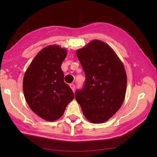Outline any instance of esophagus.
<instances>
[{"label":"esophagus","instance_id":"34e87169","mask_svg":"<svg viewBox=\"0 0 157 157\" xmlns=\"http://www.w3.org/2000/svg\"><path fill=\"white\" fill-rule=\"evenodd\" d=\"M69 86H70V87L71 88V89H72L73 91H75V85H74L73 84H71L70 85H69Z\"/></svg>","mask_w":157,"mask_h":157}]
</instances>
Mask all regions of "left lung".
Returning a JSON list of instances; mask_svg holds the SVG:
<instances>
[{"instance_id":"1","label":"left lung","mask_w":157,"mask_h":157,"mask_svg":"<svg viewBox=\"0 0 157 157\" xmlns=\"http://www.w3.org/2000/svg\"><path fill=\"white\" fill-rule=\"evenodd\" d=\"M76 55L86 77L82 89L75 91L77 102L89 121H107L121 108L125 96L123 63L109 45L99 40H93Z\"/></svg>"}]
</instances>
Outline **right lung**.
I'll return each instance as SVG.
<instances>
[{"mask_svg":"<svg viewBox=\"0 0 157 157\" xmlns=\"http://www.w3.org/2000/svg\"><path fill=\"white\" fill-rule=\"evenodd\" d=\"M66 55V50L59 46L44 48L34 57L23 78V93L28 105L48 121L59 119L74 98L72 89L63 81L61 68Z\"/></svg>","mask_w":157,"mask_h":157,"instance_id":"1","label":"right lung"}]
</instances>
